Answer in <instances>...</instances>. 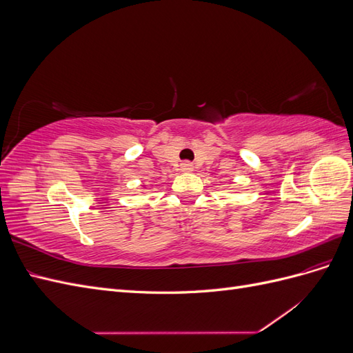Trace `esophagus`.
I'll return each mask as SVG.
<instances>
[{"instance_id":"34e87169","label":"esophagus","mask_w":353,"mask_h":353,"mask_svg":"<svg viewBox=\"0 0 353 353\" xmlns=\"http://www.w3.org/2000/svg\"><path fill=\"white\" fill-rule=\"evenodd\" d=\"M181 170H183V172H191V170H193V163H190V162L181 163Z\"/></svg>"}]
</instances>
